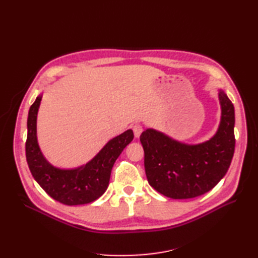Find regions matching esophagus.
Returning <instances> with one entry per match:
<instances>
[{
    "label": "esophagus",
    "mask_w": 258,
    "mask_h": 258,
    "mask_svg": "<svg viewBox=\"0 0 258 258\" xmlns=\"http://www.w3.org/2000/svg\"><path fill=\"white\" fill-rule=\"evenodd\" d=\"M132 130H134L135 137H136V138H139L140 136H141V134H142V131H143V127L141 126V124L137 123V124H135L134 127H132Z\"/></svg>",
    "instance_id": "34e87169"
}]
</instances>
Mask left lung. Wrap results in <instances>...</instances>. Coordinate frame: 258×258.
I'll list each match as a JSON object with an SVG mask.
<instances>
[{"label": "left lung", "instance_id": "8db88e82", "mask_svg": "<svg viewBox=\"0 0 258 258\" xmlns=\"http://www.w3.org/2000/svg\"><path fill=\"white\" fill-rule=\"evenodd\" d=\"M221 122L209 141L189 145L154 129L140 137L144 148L147 181L154 189L172 199L201 196L221 181L235 153V107L227 95L218 92Z\"/></svg>", "mask_w": 258, "mask_h": 258}]
</instances>
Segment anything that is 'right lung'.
Wrapping results in <instances>:
<instances>
[{
  "instance_id": "1",
  "label": "right lung",
  "mask_w": 258,
  "mask_h": 258,
  "mask_svg": "<svg viewBox=\"0 0 258 258\" xmlns=\"http://www.w3.org/2000/svg\"><path fill=\"white\" fill-rule=\"evenodd\" d=\"M42 96L31 105L28 115L26 157L35 181L51 198L67 206L86 205L97 200L106 190L116 159L132 140V130L108 141L86 165L75 169H59L45 159L36 138V117Z\"/></svg>"
}]
</instances>
